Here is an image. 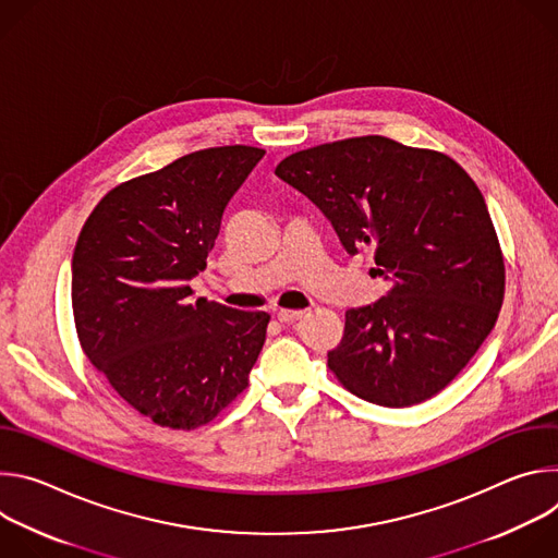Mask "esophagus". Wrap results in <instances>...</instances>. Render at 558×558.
I'll return each mask as SVG.
<instances>
[{
  "mask_svg": "<svg viewBox=\"0 0 558 558\" xmlns=\"http://www.w3.org/2000/svg\"><path fill=\"white\" fill-rule=\"evenodd\" d=\"M304 315V311H300V308H280L278 313H276V317H278V323H282V325H289V323H295V320H300V317Z\"/></svg>",
  "mask_w": 558,
  "mask_h": 558,
  "instance_id": "obj_1",
  "label": "esophagus"
}]
</instances>
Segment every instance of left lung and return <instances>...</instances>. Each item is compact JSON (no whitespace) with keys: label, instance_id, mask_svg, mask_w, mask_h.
Instances as JSON below:
<instances>
[{"label":"left lung","instance_id":"1","mask_svg":"<svg viewBox=\"0 0 558 558\" xmlns=\"http://www.w3.org/2000/svg\"><path fill=\"white\" fill-rule=\"evenodd\" d=\"M276 177L333 225L342 247L375 252L390 282L347 311L329 368L362 400L404 409L430 400L493 331L506 269L486 201L450 156L386 136L308 147Z\"/></svg>","mask_w":558,"mask_h":558}]
</instances>
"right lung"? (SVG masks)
<instances>
[{"label":"right lung","mask_w":558,"mask_h":558,"mask_svg":"<svg viewBox=\"0 0 558 558\" xmlns=\"http://www.w3.org/2000/svg\"><path fill=\"white\" fill-rule=\"evenodd\" d=\"M265 149L185 154L108 192L72 254V311L84 353L154 424L192 430L247 388L269 313L192 298L231 196Z\"/></svg>","instance_id":"1"}]
</instances>
